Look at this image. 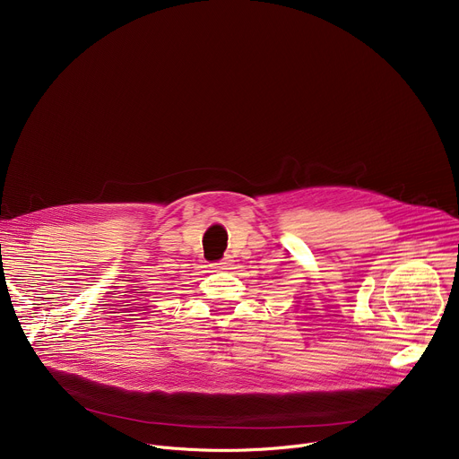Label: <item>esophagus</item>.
Here are the masks:
<instances>
[{
	"label": "esophagus",
	"instance_id": "34e87169",
	"mask_svg": "<svg viewBox=\"0 0 459 459\" xmlns=\"http://www.w3.org/2000/svg\"><path fill=\"white\" fill-rule=\"evenodd\" d=\"M230 257L227 255V257H223L221 261H220V264H218V269H221V271H225V269H230Z\"/></svg>",
	"mask_w": 459,
	"mask_h": 459
}]
</instances>
